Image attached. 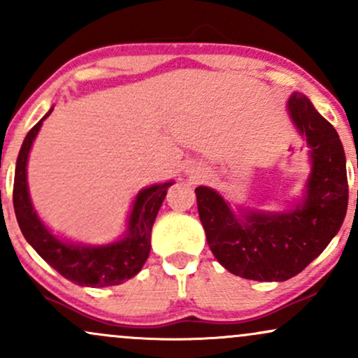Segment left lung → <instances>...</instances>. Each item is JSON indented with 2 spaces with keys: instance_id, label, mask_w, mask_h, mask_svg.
Here are the masks:
<instances>
[{
  "instance_id": "left-lung-1",
  "label": "left lung",
  "mask_w": 358,
  "mask_h": 358,
  "mask_svg": "<svg viewBox=\"0 0 358 358\" xmlns=\"http://www.w3.org/2000/svg\"><path fill=\"white\" fill-rule=\"evenodd\" d=\"M286 108L310 148L311 173L303 202L286 212L236 213L215 190L195 188L213 256L232 274L254 281H286L301 273L330 244L347 213V163L338 133L299 92Z\"/></svg>"
}]
</instances>
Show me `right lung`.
I'll return each instance as SVG.
<instances>
[{
	"label": "right lung",
	"instance_id": "1",
	"mask_svg": "<svg viewBox=\"0 0 358 358\" xmlns=\"http://www.w3.org/2000/svg\"><path fill=\"white\" fill-rule=\"evenodd\" d=\"M52 110L53 108L28 131L16 159L13 185L16 220L28 244L65 279L79 286L90 287L121 285L136 276L150 256L151 229L165 200L168 187H171L173 182L151 185L138 193L122 239L104 245H82L59 239L50 229L45 227L38 213L35 212L27 183L28 155L42 122L50 116Z\"/></svg>",
	"mask_w": 358,
	"mask_h": 358
}]
</instances>
